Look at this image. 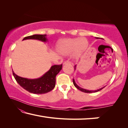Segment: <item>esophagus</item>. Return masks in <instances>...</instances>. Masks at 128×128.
<instances>
[{"label": "esophagus", "instance_id": "1", "mask_svg": "<svg viewBox=\"0 0 128 128\" xmlns=\"http://www.w3.org/2000/svg\"><path fill=\"white\" fill-rule=\"evenodd\" d=\"M67 63H71V62H69V61H66L64 62V64H67Z\"/></svg>", "mask_w": 128, "mask_h": 128}]
</instances>
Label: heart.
<instances>
[{"mask_svg":"<svg viewBox=\"0 0 128 128\" xmlns=\"http://www.w3.org/2000/svg\"><path fill=\"white\" fill-rule=\"evenodd\" d=\"M88 46V42L85 38L64 39L58 43L57 50L64 55H69L73 52L75 58H79Z\"/></svg>","mask_w":128,"mask_h":128,"instance_id":"1","label":"heart"}]
</instances>
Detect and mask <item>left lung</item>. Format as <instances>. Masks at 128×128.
<instances>
[{
    "instance_id": "left-lung-1",
    "label": "left lung",
    "mask_w": 128,
    "mask_h": 128,
    "mask_svg": "<svg viewBox=\"0 0 128 128\" xmlns=\"http://www.w3.org/2000/svg\"><path fill=\"white\" fill-rule=\"evenodd\" d=\"M95 38L96 39H99L98 37H95ZM76 69V66H74V69ZM73 84H74V85L76 88H78V89L80 90V91H81V92H86V93H92V92H99V91L101 90L102 89H103V88L105 87H103V88H99V89H98L97 90H86V89H84V88H81V87H80V86H78L76 84L75 82V81L73 79Z\"/></svg>"
}]
</instances>
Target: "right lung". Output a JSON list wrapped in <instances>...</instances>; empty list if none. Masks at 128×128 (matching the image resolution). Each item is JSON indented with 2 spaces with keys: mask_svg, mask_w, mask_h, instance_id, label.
<instances>
[{
  "mask_svg": "<svg viewBox=\"0 0 128 128\" xmlns=\"http://www.w3.org/2000/svg\"><path fill=\"white\" fill-rule=\"evenodd\" d=\"M25 40H36L42 42H46V34H34L26 36ZM62 69V64L54 65L50 70L42 77L36 79H28L18 76L12 70L15 80L21 87L31 93L36 94H45L50 92L55 88L56 76Z\"/></svg>",
  "mask_w": 128,
  "mask_h": 128,
  "instance_id": "right-lung-1",
  "label": "right lung"
}]
</instances>
